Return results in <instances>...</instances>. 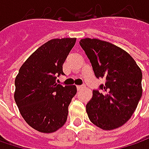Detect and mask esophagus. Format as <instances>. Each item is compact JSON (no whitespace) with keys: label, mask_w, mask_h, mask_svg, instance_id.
Returning <instances> with one entry per match:
<instances>
[{"label":"esophagus","mask_w":149,"mask_h":149,"mask_svg":"<svg viewBox=\"0 0 149 149\" xmlns=\"http://www.w3.org/2000/svg\"><path fill=\"white\" fill-rule=\"evenodd\" d=\"M84 87H85L84 85H77V89L78 90H80V89H82Z\"/></svg>","instance_id":"obj_1"}]
</instances>
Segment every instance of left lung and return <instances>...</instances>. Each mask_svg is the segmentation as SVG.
Segmentation results:
<instances>
[{
    "mask_svg": "<svg viewBox=\"0 0 149 149\" xmlns=\"http://www.w3.org/2000/svg\"><path fill=\"white\" fill-rule=\"evenodd\" d=\"M79 45L96 78L105 80L86 104L89 120L104 130L117 129L131 118L141 99L140 68L129 53L109 42L85 38Z\"/></svg>",
    "mask_w": 149,
    "mask_h": 149,
    "instance_id": "8db88e82",
    "label": "left lung"
}]
</instances>
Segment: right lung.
I'll return each mask as SVG.
<instances>
[{
    "mask_svg": "<svg viewBox=\"0 0 149 149\" xmlns=\"http://www.w3.org/2000/svg\"><path fill=\"white\" fill-rule=\"evenodd\" d=\"M75 41L76 38L50 40L25 61L15 77V101L25 121L39 132H55L67 120L77 89L58 84L56 78L65 74L63 64Z\"/></svg>",
    "mask_w": 149,
    "mask_h": 149,
    "instance_id": "1",
    "label": "right lung"
}]
</instances>
